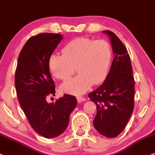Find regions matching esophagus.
<instances>
[{
    "label": "esophagus",
    "instance_id": "esophagus-1",
    "mask_svg": "<svg viewBox=\"0 0 155 155\" xmlns=\"http://www.w3.org/2000/svg\"><path fill=\"white\" fill-rule=\"evenodd\" d=\"M76 99H77L78 103H81V101H84V98L82 96H76Z\"/></svg>",
    "mask_w": 155,
    "mask_h": 155
}]
</instances>
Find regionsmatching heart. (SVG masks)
Wrapping results in <instances>:
<instances>
[{
  "mask_svg": "<svg viewBox=\"0 0 155 155\" xmlns=\"http://www.w3.org/2000/svg\"><path fill=\"white\" fill-rule=\"evenodd\" d=\"M62 55L53 54L48 58V68L54 77L69 79L76 71L79 74L61 85V91L70 94H81L92 84H98L106 79L111 62L110 42L105 40L77 37L62 49Z\"/></svg>",
  "mask_w": 155,
  "mask_h": 155,
  "instance_id": "b5f03b06",
  "label": "heart"
}]
</instances>
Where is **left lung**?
<instances>
[{
  "label": "left lung",
  "mask_w": 155,
  "mask_h": 155,
  "mask_svg": "<svg viewBox=\"0 0 155 155\" xmlns=\"http://www.w3.org/2000/svg\"><path fill=\"white\" fill-rule=\"evenodd\" d=\"M103 32L110 36L115 58L105 81L88 97L96 104V130L105 137H115L124 130L133 112L135 79L127 48L113 32Z\"/></svg>",
  "instance_id": "left-lung-1"
}]
</instances>
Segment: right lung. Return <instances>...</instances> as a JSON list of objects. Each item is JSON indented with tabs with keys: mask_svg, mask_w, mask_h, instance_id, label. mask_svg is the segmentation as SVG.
<instances>
[{
	"mask_svg": "<svg viewBox=\"0 0 155 155\" xmlns=\"http://www.w3.org/2000/svg\"><path fill=\"white\" fill-rule=\"evenodd\" d=\"M62 37L42 33L30 37L22 48L15 71V84L20 105L33 130L42 137L53 138L62 133L70 115L77 104L74 96L64 94L54 103L55 85L48 68V58Z\"/></svg>",
	"mask_w": 155,
	"mask_h": 155,
	"instance_id": "add662e5",
	"label": "right lung"
}]
</instances>
